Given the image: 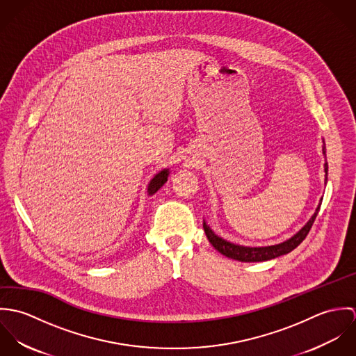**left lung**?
I'll list each match as a JSON object with an SVG mask.
<instances>
[{
  "mask_svg": "<svg viewBox=\"0 0 356 356\" xmlns=\"http://www.w3.org/2000/svg\"><path fill=\"white\" fill-rule=\"evenodd\" d=\"M322 153L326 157V147H325V141L322 145ZM323 170H325V185L327 184V161L325 160L323 164ZM322 204V197L318 203V207L315 208V212L312 213V216L307 220L305 226L296 233L293 234L291 238L280 243V244H274V245H267V247H245V245H238L234 243H230L222 237H219L218 234H215V232L207 225V222L204 220L203 227L205 232V236L208 238V241L212 244V247L227 257L238 260V261H245V263H254V261H266V260H271L275 259L278 256L289 254L292 252L298 245L302 244V241L305 240L318 215L319 207Z\"/></svg>",
  "mask_w": 356,
  "mask_h": 356,
  "instance_id": "obj_1",
  "label": "left lung"
}]
</instances>
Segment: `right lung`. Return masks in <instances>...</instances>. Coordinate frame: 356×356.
Segmentation results:
<instances>
[{"label":"right lung","instance_id":"obj_1","mask_svg":"<svg viewBox=\"0 0 356 356\" xmlns=\"http://www.w3.org/2000/svg\"><path fill=\"white\" fill-rule=\"evenodd\" d=\"M168 175H170V170L168 168H163L161 171H159L152 179L149 181L148 184V188H147V192H148V196H152L154 195L168 179Z\"/></svg>","mask_w":356,"mask_h":356}]
</instances>
